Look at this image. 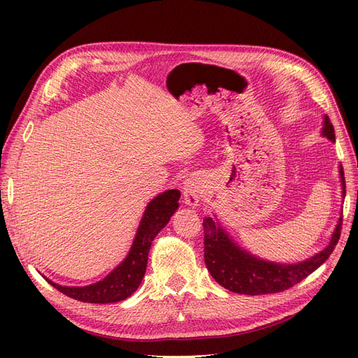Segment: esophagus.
Masks as SVG:
<instances>
[{
  "mask_svg": "<svg viewBox=\"0 0 358 358\" xmlns=\"http://www.w3.org/2000/svg\"><path fill=\"white\" fill-rule=\"evenodd\" d=\"M203 180H200L199 178L188 179L185 182V185H183V200H185V204L191 206V208L199 206L203 197Z\"/></svg>",
  "mask_w": 358,
  "mask_h": 358,
  "instance_id": "1",
  "label": "esophagus"
}]
</instances>
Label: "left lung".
Returning <instances> with one entry per match:
<instances>
[{"label":"left lung","instance_id":"obj_1","mask_svg":"<svg viewBox=\"0 0 358 358\" xmlns=\"http://www.w3.org/2000/svg\"><path fill=\"white\" fill-rule=\"evenodd\" d=\"M322 134L330 140H334V128L329 116H324ZM339 173L345 197V175L342 166ZM203 230L204 263L216 282L227 289L237 292V294H272V292H280L301 282L326 262L339 242L342 216L336 225L329 246L320 254L299 264H276L263 262V259L242 251L239 246L231 242L220 224L212 218L204 220Z\"/></svg>","mask_w":358,"mask_h":358}]
</instances>
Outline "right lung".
<instances>
[{"mask_svg": "<svg viewBox=\"0 0 358 358\" xmlns=\"http://www.w3.org/2000/svg\"><path fill=\"white\" fill-rule=\"evenodd\" d=\"M179 197L180 192L178 189H169L149 203L142 222L138 225L131 251L124 262L100 282L88 287H61L49 279L46 280L62 294L85 303H115L125 300L142 282L150 245L155 236L170 221V216L179 208Z\"/></svg>", "mask_w": 358, "mask_h": 358, "instance_id": "obj_1", "label": "right lung"}]
</instances>
